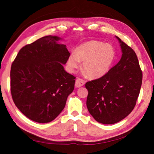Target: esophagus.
Wrapping results in <instances>:
<instances>
[{"instance_id":"esophagus-1","label":"esophagus","mask_w":154,"mask_h":154,"mask_svg":"<svg viewBox=\"0 0 154 154\" xmlns=\"http://www.w3.org/2000/svg\"><path fill=\"white\" fill-rule=\"evenodd\" d=\"M85 84V81L82 79H80V78H77V79H76V81H75V87H81L84 85Z\"/></svg>"}]
</instances>
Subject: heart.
Segmentation results:
<instances>
[{
  "label": "heart",
  "mask_w": 154,
  "mask_h": 154,
  "mask_svg": "<svg viewBox=\"0 0 154 154\" xmlns=\"http://www.w3.org/2000/svg\"><path fill=\"white\" fill-rule=\"evenodd\" d=\"M114 58V51L109 44H104L98 41H89L78 46L75 53L69 55L67 67L74 72L83 61V73L91 78L103 76L106 73Z\"/></svg>",
  "instance_id": "b5f03b06"
}]
</instances>
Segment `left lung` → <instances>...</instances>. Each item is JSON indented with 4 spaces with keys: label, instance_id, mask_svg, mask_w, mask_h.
Instances as JSON below:
<instances>
[{
    "label": "left lung",
    "instance_id": "8db88e82",
    "mask_svg": "<svg viewBox=\"0 0 154 154\" xmlns=\"http://www.w3.org/2000/svg\"><path fill=\"white\" fill-rule=\"evenodd\" d=\"M119 40L122 57L116 65L99 79L88 81L87 106L98 122H119L133 110L142 82V71L132 49Z\"/></svg>",
    "mask_w": 154,
    "mask_h": 154
}]
</instances>
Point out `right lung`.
I'll use <instances>...</instances> for the list:
<instances>
[{
    "label": "right lung",
    "instance_id": "1",
    "mask_svg": "<svg viewBox=\"0 0 154 154\" xmlns=\"http://www.w3.org/2000/svg\"><path fill=\"white\" fill-rule=\"evenodd\" d=\"M60 38L47 35L20 49L12 62L11 91L16 107L38 123L54 120L73 92L75 77L67 73L70 53Z\"/></svg>",
    "mask_w": 154,
    "mask_h": 154
}]
</instances>
